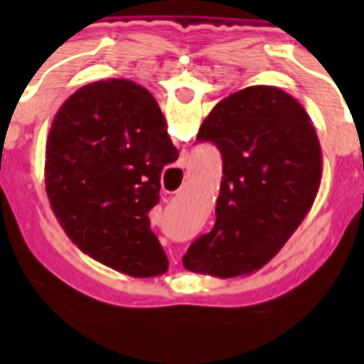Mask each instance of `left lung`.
I'll return each instance as SVG.
<instances>
[{
  "mask_svg": "<svg viewBox=\"0 0 364 364\" xmlns=\"http://www.w3.org/2000/svg\"><path fill=\"white\" fill-rule=\"evenodd\" d=\"M197 140L220 151L222 182L215 226L182 264L220 279L247 275L277 255L310 211L323 175L319 138L294 96L252 85L220 100Z\"/></svg>",
  "mask_w": 364,
  "mask_h": 364,
  "instance_id": "1",
  "label": "left lung"
}]
</instances>
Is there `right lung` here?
Segmentation results:
<instances>
[{"label":"right lung","instance_id":"obj_1","mask_svg":"<svg viewBox=\"0 0 364 364\" xmlns=\"http://www.w3.org/2000/svg\"><path fill=\"white\" fill-rule=\"evenodd\" d=\"M178 159L156 100L131 80L92 82L54 117L45 147V189L69 239L131 277L167 272L149 228L164 166Z\"/></svg>","mask_w":364,"mask_h":364}]
</instances>
